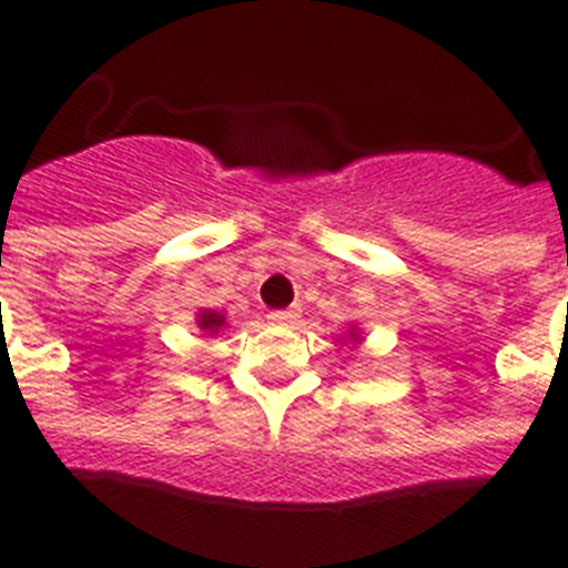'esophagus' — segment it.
<instances>
[{
	"instance_id": "1",
	"label": "esophagus",
	"mask_w": 568,
	"mask_h": 568,
	"mask_svg": "<svg viewBox=\"0 0 568 568\" xmlns=\"http://www.w3.org/2000/svg\"><path fill=\"white\" fill-rule=\"evenodd\" d=\"M300 317V308H283V312H271L268 320L274 325H291V323H297Z\"/></svg>"
}]
</instances>
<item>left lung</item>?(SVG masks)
Segmentation results:
<instances>
[{
    "mask_svg": "<svg viewBox=\"0 0 568 568\" xmlns=\"http://www.w3.org/2000/svg\"><path fill=\"white\" fill-rule=\"evenodd\" d=\"M354 337H357V334H354Z\"/></svg>",
    "mask_w": 568,
    "mask_h": 568,
    "instance_id": "left-lung-1",
    "label": "left lung"
}]
</instances>
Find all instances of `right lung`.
<instances>
[{
	"label": "right lung",
	"instance_id": "right-lung-1",
	"mask_svg": "<svg viewBox=\"0 0 568 568\" xmlns=\"http://www.w3.org/2000/svg\"><path fill=\"white\" fill-rule=\"evenodd\" d=\"M196 325H200L202 332H220L225 325V317L220 312H200V317H196Z\"/></svg>",
	"mask_w": 568,
	"mask_h": 568
}]
</instances>
